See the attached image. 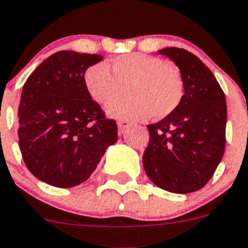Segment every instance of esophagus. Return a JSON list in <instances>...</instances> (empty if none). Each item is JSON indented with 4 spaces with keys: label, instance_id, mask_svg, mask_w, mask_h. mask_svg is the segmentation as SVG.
<instances>
[{
    "label": "esophagus",
    "instance_id": "obj_1",
    "mask_svg": "<svg viewBox=\"0 0 248 248\" xmlns=\"http://www.w3.org/2000/svg\"><path fill=\"white\" fill-rule=\"evenodd\" d=\"M117 126H118V132H120V134H122V132H124V131L126 130L128 126H130V122L126 120H118Z\"/></svg>",
    "mask_w": 248,
    "mask_h": 248
}]
</instances>
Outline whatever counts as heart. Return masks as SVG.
I'll list each match as a JSON object with an SVG mask.
<instances>
[{
    "mask_svg": "<svg viewBox=\"0 0 248 248\" xmlns=\"http://www.w3.org/2000/svg\"><path fill=\"white\" fill-rule=\"evenodd\" d=\"M89 66L84 84L89 95L99 105H107L130 84V97L119 99L108 106V113L124 120H141L151 116L161 120L176 111L184 97V80L178 68L147 54H124L109 64Z\"/></svg>",
    "mask_w": 248,
    "mask_h": 248,
    "instance_id": "1",
    "label": "heart"
}]
</instances>
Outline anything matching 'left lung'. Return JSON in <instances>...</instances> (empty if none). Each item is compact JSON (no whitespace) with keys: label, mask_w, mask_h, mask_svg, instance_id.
<instances>
[{"label":"left lung","mask_w":248,"mask_h":248,"mask_svg":"<svg viewBox=\"0 0 248 248\" xmlns=\"http://www.w3.org/2000/svg\"><path fill=\"white\" fill-rule=\"evenodd\" d=\"M179 66L184 97L176 111L147 124L150 140L142 156L150 180L164 190L188 194L213 176L226 147V95L213 73L185 49L165 47Z\"/></svg>","instance_id":"left-lung-1"}]
</instances>
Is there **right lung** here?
<instances>
[{"instance_id": "obj_1", "label": "right lung", "mask_w": 248, "mask_h": 248, "mask_svg": "<svg viewBox=\"0 0 248 248\" xmlns=\"http://www.w3.org/2000/svg\"><path fill=\"white\" fill-rule=\"evenodd\" d=\"M101 55L58 51L32 72L18 105V146L32 175L57 188L89 178L109 145L117 124L107 118L84 84L85 70Z\"/></svg>"}]
</instances>
